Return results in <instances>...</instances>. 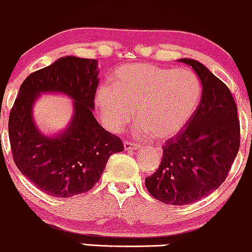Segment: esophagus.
Returning <instances> with one entry per match:
<instances>
[{"mask_svg": "<svg viewBox=\"0 0 252 252\" xmlns=\"http://www.w3.org/2000/svg\"><path fill=\"white\" fill-rule=\"evenodd\" d=\"M124 146H125V150H138L139 149V146L135 145V144L131 143V141H125L124 143Z\"/></svg>", "mask_w": 252, "mask_h": 252, "instance_id": "obj_1", "label": "esophagus"}]
</instances>
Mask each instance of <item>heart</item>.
Listing matches in <instances>:
<instances>
[{
    "label": "heart",
    "mask_w": 252,
    "mask_h": 252,
    "mask_svg": "<svg viewBox=\"0 0 252 252\" xmlns=\"http://www.w3.org/2000/svg\"><path fill=\"white\" fill-rule=\"evenodd\" d=\"M113 81L98 87L96 104L104 126L115 133L133 123L137 111L139 137L170 139L186 128L202 97L199 76L187 69L128 64L113 73Z\"/></svg>",
    "instance_id": "1"
}]
</instances>
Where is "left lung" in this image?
<instances>
[{"label": "left lung", "instance_id": "left-lung-1", "mask_svg": "<svg viewBox=\"0 0 252 252\" xmlns=\"http://www.w3.org/2000/svg\"><path fill=\"white\" fill-rule=\"evenodd\" d=\"M202 84L197 111L186 128L163 145L159 168L145 179L149 193L164 203L188 205L213 193L227 177L239 150L237 104L227 86L193 59Z\"/></svg>", "mask_w": 252, "mask_h": 252}]
</instances>
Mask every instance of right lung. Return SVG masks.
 Listing matches in <instances>:
<instances>
[{"instance_id":"obj_1","label":"right lung","mask_w":252,"mask_h":252,"mask_svg":"<svg viewBox=\"0 0 252 252\" xmlns=\"http://www.w3.org/2000/svg\"><path fill=\"white\" fill-rule=\"evenodd\" d=\"M96 59L59 58L22 82L8 131L16 166L36 188L56 197L86 193L100 180L108 158L124 151L123 140L106 131L93 114L98 84ZM63 92L74 101V117L57 137L40 133L32 103L41 92Z\"/></svg>"}]
</instances>
